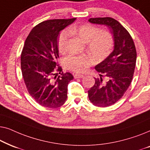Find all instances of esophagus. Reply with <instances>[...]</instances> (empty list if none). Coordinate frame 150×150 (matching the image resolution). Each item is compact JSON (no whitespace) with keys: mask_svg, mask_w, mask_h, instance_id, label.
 <instances>
[{"mask_svg":"<svg viewBox=\"0 0 150 150\" xmlns=\"http://www.w3.org/2000/svg\"><path fill=\"white\" fill-rule=\"evenodd\" d=\"M84 76H85L84 75L79 74H76L74 75V77L75 79H82V78H83Z\"/></svg>","mask_w":150,"mask_h":150,"instance_id":"34e87169","label":"esophagus"}]
</instances>
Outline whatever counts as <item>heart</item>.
Listing matches in <instances>:
<instances>
[{
  "label": "heart",
  "instance_id": "b5f03b06",
  "mask_svg": "<svg viewBox=\"0 0 150 150\" xmlns=\"http://www.w3.org/2000/svg\"><path fill=\"white\" fill-rule=\"evenodd\" d=\"M70 33L75 34L83 42L87 43V50L94 60L102 61L111 52L114 46V40L111 33L90 24L72 26L68 30L61 32L58 40L59 52H64L67 48ZM92 60L86 55L70 54L64 59L67 69L76 72H81L91 64Z\"/></svg>",
  "mask_w": 150,
  "mask_h": 150
}]
</instances>
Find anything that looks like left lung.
<instances>
[{
	"label": "left lung",
	"instance_id": "left-lung-1",
	"mask_svg": "<svg viewBox=\"0 0 150 150\" xmlns=\"http://www.w3.org/2000/svg\"><path fill=\"white\" fill-rule=\"evenodd\" d=\"M89 22L106 26L113 35L114 50L95 67L100 78H95V84L88 91L94 106L106 107L121 99L130 85L136 65V48L128 30L113 18H90Z\"/></svg>",
	"mask_w": 150,
	"mask_h": 150
}]
</instances>
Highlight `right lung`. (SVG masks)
<instances>
[{
	"mask_svg": "<svg viewBox=\"0 0 150 150\" xmlns=\"http://www.w3.org/2000/svg\"><path fill=\"white\" fill-rule=\"evenodd\" d=\"M76 18L49 20L31 30L21 53V70L30 96L41 106L60 107L67 99V86L74 79L70 73H63L57 63V38L61 30ZM59 72L61 75L58 76Z\"/></svg>",
	"mask_w": 150,
	"mask_h": 150,
	"instance_id": "obj_1",
	"label": "right lung"
}]
</instances>
